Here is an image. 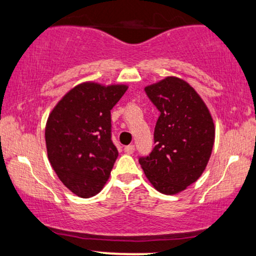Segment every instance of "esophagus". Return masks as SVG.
I'll return each mask as SVG.
<instances>
[{
    "instance_id": "obj_1",
    "label": "esophagus",
    "mask_w": 256,
    "mask_h": 256,
    "mask_svg": "<svg viewBox=\"0 0 256 256\" xmlns=\"http://www.w3.org/2000/svg\"><path fill=\"white\" fill-rule=\"evenodd\" d=\"M134 152H135V146H132V144L124 146V152L128 154V155H132V154Z\"/></svg>"
}]
</instances>
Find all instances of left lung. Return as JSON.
<instances>
[{
	"label": "left lung",
	"mask_w": 256,
	"mask_h": 256,
	"mask_svg": "<svg viewBox=\"0 0 256 256\" xmlns=\"http://www.w3.org/2000/svg\"><path fill=\"white\" fill-rule=\"evenodd\" d=\"M144 90L160 116L154 132L155 146L138 162L157 191L180 194L208 166L214 143L213 118L199 94L183 79L166 76Z\"/></svg>",
	"instance_id": "left-lung-1"
}]
</instances>
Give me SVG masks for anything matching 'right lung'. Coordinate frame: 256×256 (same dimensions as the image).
<instances>
[{"label":"right lung","mask_w":256,"mask_h":256,"mask_svg":"<svg viewBox=\"0 0 256 256\" xmlns=\"http://www.w3.org/2000/svg\"><path fill=\"white\" fill-rule=\"evenodd\" d=\"M126 85L82 82L68 90L48 115V157L62 183L82 198L99 194L118 152L112 142L110 110Z\"/></svg>","instance_id":"add662e5"}]
</instances>
